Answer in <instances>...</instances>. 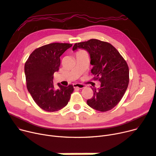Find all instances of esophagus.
<instances>
[{
  "label": "esophagus",
  "mask_w": 156,
  "mask_h": 156,
  "mask_svg": "<svg viewBox=\"0 0 156 156\" xmlns=\"http://www.w3.org/2000/svg\"><path fill=\"white\" fill-rule=\"evenodd\" d=\"M73 87L74 89H77L78 88V89H82L86 87V86L85 85L81 84V83H74V84H73Z\"/></svg>",
  "instance_id": "obj_1"
}]
</instances>
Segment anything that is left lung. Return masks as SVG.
Listing matches in <instances>:
<instances>
[{"label":"left lung","instance_id":"obj_1","mask_svg":"<svg viewBox=\"0 0 156 156\" xmlns=\"http://www.w3.org/2000/svg\"><path fill=\"white\" fill-rule=\"evenodd\" d=\"M86 50L93 66L91 73L101 87L92 88L93 97L87 103L99 112L112 110L122 98L129 84V67L126 60L111 44L92 39L74 44L73 50Z\"/></svg>","mask_w":156,"mask_h":156}]
</instances>
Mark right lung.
I'll return each instance as SVG.
<instances>
[{
    "label": "right lung",
    "mask_w": 156,
    "mask_h": 156,
    "mask_svg": "<svg viewBox=\"0 0 156 156\" xmlns=\"http://www.w3.org/2000/svg\"><path fill=\"white\" fill-rule=\"evenodd\" d=\"M69 43H51L36 49L25 64L27 87L36 103L44 111L56 112L65 107L74 90L72 85L56 89L53 74L59 69L60 57L72 46Z\"/></svg>",
    "instance_id": "1"
}]
</instances>
